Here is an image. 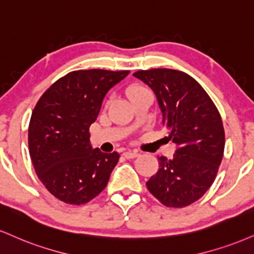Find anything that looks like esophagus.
<instances>
[{
    "label": "esophagus",
    "instance_id": "1",
    "mask_svg": "<svg viewBox=\"0 0 254 254\" xmlns=\"http://www.w3.org/2000/svg\"><path fill=\"white\" fill-rule=\"evenodd\" d=\"M123 156L125 158H127V160H131V158H135V157L138 156V154H137V152H135V151H125L123 154Z\"/></svg>",
    "mask_w": 254,
    "mask_h": 254
}]
</instances>
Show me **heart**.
<instances>
[{"label": "heart", "mask_w": 254, "mask_h": 254, "mask_svg": "<svg viewBox=\"0 0 254 254\" xmlns=\"http://www.w3.org/2000/svg\"><path fill=\"white\" fill-rule=\"evenodd\" d=\"M140 90H144V88H142V87H139V86H133V87H131L130 90H129V96H132L133 93L138 92V91H140Z\"/></svg>", "instance_id": "1"}]
</instances>
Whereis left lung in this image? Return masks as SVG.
<instances>
[{
	"label": "left lung",
	"mask_w": 254,
	"mask_h": 254,
	"mask_svg": "<svg viewBox=\"0 0 254 254\" xmlns=\"http://www.w3.org/2000/svg\"><path fill=\"white\" fill-rule=\"evenodd\" d=\"M133 75L154 91L162 124L176 144L173 158L158 157L160 169L146 187L164 206H189L208 190L221 163L225 149L221 116L202 86L187 73L152 68Z\"/></svg>",
	"instance_id": "left-lung-1"
}]
</instances>
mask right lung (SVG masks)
<instances>
[{
    "mask_svg": "<svg viewBox=\"0 0 254 254\" xmlns=\"http://www.w3.org/2000/svg\"><path fill=\"white\" fill-rule=\"evenodd\" d=\"M129 73L71 72L54 82L36 104L28 129L30 158L40 181L60 201L86 203L108 185L119 154L93 149L88 129L106 93Z\"/></svg>",
    "mask_w": 254,
    "mask_h": 254,
    "instance_id": "right-lung-1",
    "label": "right lung"
}]
</instances>
